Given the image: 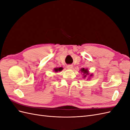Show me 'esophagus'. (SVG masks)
I'll list each match as a JSON object with an SVG mask.
<instances>
[{"instance_id":"obj_1","label":"esophagus","mask_w":130,"mask_h":130,"mask_svg":"<svg viewBox=\"0 0 130 130\" xmlns=\"http://www.w3.org/2000/svg\"><path fill=\"white\" fill-rule=\"evenodd\" d=\"M67 67L68 69H71L73 68V66H72V64H69V65L67 66Z\"/></svg>"}]
</instances>
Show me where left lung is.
Here are the masks:
<instances>
[{
	"label": "left lung",
	"instance_id": "left-lung-1",
	"mask_svg": "<svg viewBox=\"0 0 130 130\" xmlns=\"http://www.w3.org/2000/svg\"><path fill=\"white\" fill-rule=\"evenodd\" d=\"M81 72L82 73H84V77H87V76L86 75H88V70L87 69H85V68H82V69H81ZM85 74V75L84 74ZM92 75L91 74L90 75V76H91Z\"/></svg>",
	"mask_w": 130,
	"mask_h": 130
}]
</instances>
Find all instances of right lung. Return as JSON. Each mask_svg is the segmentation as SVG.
<instances>
[{"label":"right lung","mask_w":130,"mask_h":130,"mask_svg":"<svg viewBox=\"0 0 130 130\" xmlns=\"http://www.w3.org/2000/svg\"><path fill=\"white\" fill-rule=\"evenodd\" d=\"M62 69H63L62 68H55V69H54V70L56 72H57L58 71H61V70H62Z\"/></svg>","instance_id":"obj_1"}]
</instances>
